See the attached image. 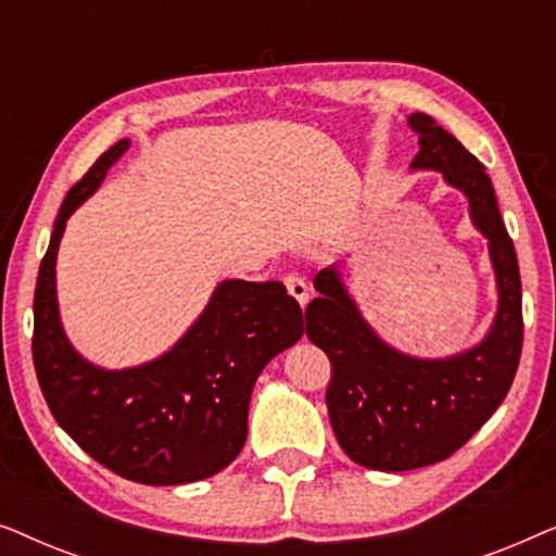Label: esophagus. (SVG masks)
<instances>
[{
  "label": "esophagus",
  "mask_w": 556,
  "mask_h": 556,
  "mask_svg": "<svg viewBox=\"0 0 556 556\" xmlns=\"http://www.w3.org/2000/svg\"><path fill=\"white\" fill-rule=\"evenodd\" d=\"M286 288H288V293H291L293 299L301 303V308L306 306L308 299H311V288H308L306 280H303L301 276H286Z\"/></svg>",
  "instance_id": "1"
}]
</instances>
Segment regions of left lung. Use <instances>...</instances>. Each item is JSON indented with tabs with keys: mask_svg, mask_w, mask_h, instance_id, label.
Listing matches in <instances>:
<instances>
[{
	"mask_svg": "<svg viewBox=\"0 0 556 556\" xmlns=\"http://www.w3.org/2000/svg\"><path fill=\"white\" fill-rule=\"evenodd\" d=\"M420 136L417 172H440L468 197L470 219L489 240L498 311L481 344L445 359L402 354L377 337L349 295L337 265L314 278L306 333L331 362L326 407L339 445L364 468L397 473L440 463L496 413L519 369L523 318L514 242L483 164L428 113L407 118Z\"/></svg>",
	"mask_w": 556,
	"mask_h": 556,
	"instance_id": "1",
	"label": "left lung"
}]
</instances>
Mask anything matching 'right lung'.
Masks as SVG:
<instances>
[{
    "label": "right lung",
    "mask_w": 556,
    "mask_h": 556,
    "mask_svg": "<svg viewBox=\"0 0 556 556\" xmlns=\"http://www.w3.org/2000/svg\"><path fill=\"white\" fill-rule=\"evenodd\" d=\"M128 139L98 156L58 212L35 288L33 359L60 428L113 473L147 485L210 478L248 438L255 379L303 337V311L278 280H223L169 352L131 369H101L75 352L58 311L55 261L67 217L101 187Z\"/></svg>",
    "instance_id": "right-lung-1"
}]
</instances>
